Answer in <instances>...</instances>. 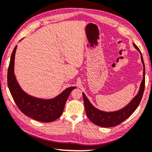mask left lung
I'll return each mask as SVG.
<instances>
[{
    "mask_svg": "<svg viewBox=\"0 0 152 152\" xmlns=\"http://www.w3.org/2000/svg\"><path fill=\"white\" fill-rule=\"evenodd\" d=\"M133 45L140 53L141 60L144 66L143 79L141 82L138 94L126 106L117 111L105 112L101 111L92 105L87 97L85 96L84 93H82L87 117L92 123L97 126L108 128L118 125L134 112L141 102L145 88V65L141 51L134 43H133Z\"/></svg>",
    "mask_w": 152,
    "mask_h": 152,
    "instance_id": "obj_1",
    "label": "left lung"
}]
</instances>
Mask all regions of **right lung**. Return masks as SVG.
I'll list each match as a JSON object with an SVG mask.
<instances>
[{
    "mask_svg": "<svg viewBox=\"0 0 152 152\" xmlns=\"http://www.w3.org/2000/svg\"><path fill=\"white\" fill-rule=\"evenodd\" d=\"M17 45L12 53L8 69V86L14 102L23 114L35 121L50 123L57 119L63 112L68 96L74 88L70 87L64 90L55 98L43 99L29 96L23 91L14 75V58Z\"/></svg>",
    "mask_w": 152,
    "mask_h": 152,
    "instance_id": "1",
    "label": "right lung"
}]
</instances>
